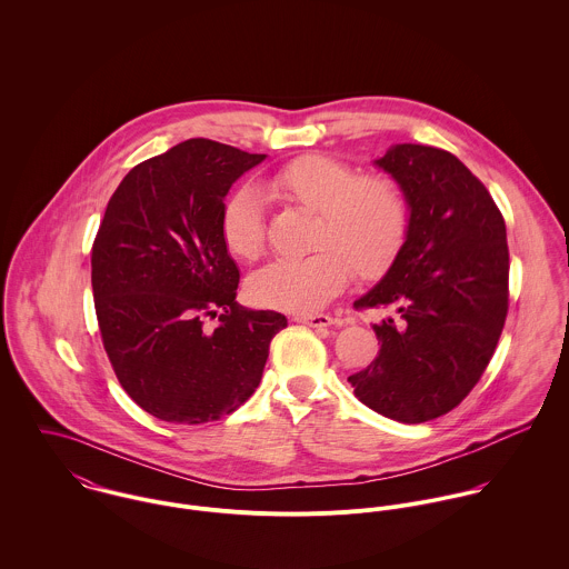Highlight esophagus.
Wrapping results in <instances>:
<instances>
[{"label":"esophagus","mask_w":569,"mask_h":569,"mask_svg":"<svg viewBox=\"0 0 569 569\" xmlns=\"http://www.w3.org/2000/svg\"><path fill=\"white\" fill-rule=\"evenodd\" d=\"M293 320L300 322V325L311 326V328H326V326L332 325V318L325 316V313H316V316H296Z\"/></svg>","instance_id":"1"}]
</instances>
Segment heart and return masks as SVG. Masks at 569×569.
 <instances>
[{
	"label": "heart",
	"instance_id": "1",
	"mask_svg": "<svg viewBox=\"0 0 569 569\" xmlns=\"http://www.w3.org/2000/svg\"><path fill=\"white\" fill-rule=\"evenodd\" d=\"M267 197L320 212L316 244L320 251L298 260H273L247 280L253 305L276 311L309 313L343 291L352 269L372 278L397 258L407 234V206L388 177L366 174L326 156H305L273 170ZM221 234L228 249L256 260L264 249L262 197L253 188L237 190L223 206Z\"/></svg>",
	"mask_w": 569,
	"mask_h": 569
}]
</instances>
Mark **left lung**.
<instances>
[{
	"mask_svg": "<svg viewBox=\"0 0 569 569\" xmlns=\"http://www.w3.org/2000/svg\"><path fill=\"white\" fill-rule=\"evenodd\" d=\"M375 166L399 183L409 219L395 262L355 302L392 316L372 325L379 355L348 383L363 406L416 425L460 406L487 370L508 313L506 223L449 151L395 144Z\"/></svg>",
	"mask_w": 569,
	"mask_h": 569,
	"instance_id": "obj_1",
	"label": "left lung"
}]
</instances>
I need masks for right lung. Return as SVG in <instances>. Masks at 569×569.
I'll return each instance as SVG.
<instances>
[{"label": "right lung", "mask_w": 569, "mask_h": 569, "mask_svg": "<svg viewBox=\"0 0 569 569\" xmlns=\"http://www.w3.org/2000/svg\"><path fill=\"white\" fill-rule=\"evenodd\" d=\"M264 158L192 138L131 168L107 203L91 247L102 343L124 392L166 422L243 406L287 326L237 302L241 273L221 234L226 194Z\"/></svg>", "instance_id": "right-lung-1"}]
</instances>
